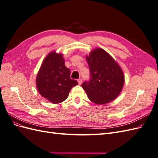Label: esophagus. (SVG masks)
I'll use <instances>...</instances> for the list:
<instances>
[{
	"label": "esophagus",
	"mask_w": 158,
	"mask_h": 158,
	"mask_svg": "<svg viewBox=\"0 0 158 158\" xmlns=\"http://www.w3.org/2000/svg\"><path fill=\"white\" fill-rule=\"evenodd\" d=\"M77 81H78V83H79V85H81V84L82 83V79L79 78V79L77 80Z\"/></svg>",
	"instance_id": "1"
}]
</instances>
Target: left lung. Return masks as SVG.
Returning a JSON list of instances; mask_svg holds the SVG:
<instances>
[{
	"label": "left lung",
	"mask_w": 158,
	"mask_h": 158,
	"mask_svg": "<svg viewBox=\"0 0 158 158\" xmlns=\"http://www.w3.org/2000/svg\"><path fill=\"white\" fill-rule=\"evenodd\" d=\"M90 77L81 86L93 103L102 105L119 95L124 84L121 69L114 59L102 48L93 51L87 56Z\"/></svg>",
	"instance_id": "obj_1"
}]
</instances>
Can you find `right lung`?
I'll use <instances>...</instances> for the list:
<instances>
[{"label":"right lung","mask_w":158,"mask_h":158,"mask_svg":"<svg viewBox=\"0 0 158 158\" xmlns=\"http://www.w3.org/2000/svg\"><path fill=\"white\" fill-rule=\"evenodd\" d=\"M70 74L62 55L51 52L44 59L37 74L36 83L39 94L53 103L63 102L71 88L78 84L70 78Z\"/></svg>","instance_id":"right-lung-1"}]
</instances>
